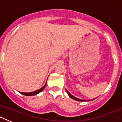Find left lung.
<instances>
[{
	"label": "left lung",
	"mask_w": 122,
	"mask_h": 122,
	"mask_svg": "<svg viewBox=\"0 0 122 122\" xmlns=\"http://www.w3.org/2000/svg\"><path fill=\"white\" fill-rule=\"evenodd\" d=\"M66 92H67L68 95H69V97H70L71 98L73 99V100H76V101H89V100H81V99H79V98H77L74 97V96L72 95L71 94V93H70V92H69L67 90H66ZM94 100V99H93V100Z\"/></svg>",
	"instance_id": "obj_1"
}]
</instances>
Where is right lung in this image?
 Returning <instances> with one entry per match:
<instances>
[{
  "label": "right lung",
  "instance_id": "1",
  "mask_svg": "<svg viewBox=\"0 0 122 122\" xmlns=\"http://www.w3.org/2000/svg\"><path fill=\"white\" fill-rule=\"evenodd\" d=\"M46 83H47V82H46ZM46 84H45V85L43 86V87H41V89H38V90H36V91L32 92H29V93H24V92H20V93H21V94L24 95H26V96L35 95L38 94V93H39L40 92H42V91H43V90H44V89H45V87H46Z\"/></svg>",
  "mask_w": 122,
  "mask_h": 122
}]
</instances>
